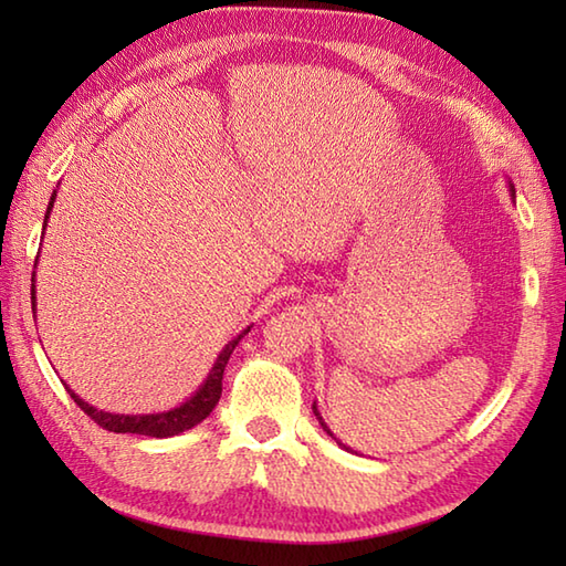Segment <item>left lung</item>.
<instances>
[{"label":"left lung","instance_id":"1","mask_svg":"<svg viewBox=\"0 0 566 566\" xmlns=\"http://www.w3.org/2000/svg\"><path fill=\"white\" fill-rule=\"evenodd\" d=\"M511 191H513V195H515V189H513V185H511ZM314 416L318 418V423H321V428H323V430H326V432H328V436H331L333 440H338V438H335V436H333V432H331V428H328L326 423H323V418H321V413H318V408H316V401H314ZM338 444H343V442H338ZM343 448H345V444H343Z\"/></svg>","mask_w":566,"mask_h":566}]
</instances>
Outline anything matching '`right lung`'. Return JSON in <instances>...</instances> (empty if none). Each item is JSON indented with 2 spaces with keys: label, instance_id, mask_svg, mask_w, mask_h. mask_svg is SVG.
Segmentation results:
<instances>
[{
  "label": "right lung",
  "instance_id": "1",
  "mask_svg": "<svg viewBox=\"0 0 566 566\" xmlns=\"http://www.w3.org/2000/svg\"><path fill=\"white\" fill-rule=\"evenodd\" d=\"M55 191L51 197V203H48V211H45V219H43V231H45V223H48V216H51V209H53V201H55ZM35 276V274H33ZM31 304H33V311H35V292L31 290ZM250 333V326L238 335V338H233L231 343H228L221 355L216 357V363L209 371V377L203 379L201 387L195 391V396H189V399L177 406V408H170V411H163V413H148V416H124V413H106V411H99V408L90 406L87 401H82L80 396L72 391L67 387V394L72 396V401H75L84 413H87L94 423L102 426L104 430H112V432H136V436H148V438H170V436H179V432H185L189 428L199 426L203 418H207L213 406L219 403L221 399V381H223V369L228 365V357L233 355L235 345L245 338V335Z\"/></svg>",
  "mask_w": 566,
  "mask_h": 566
}]
</instances>
